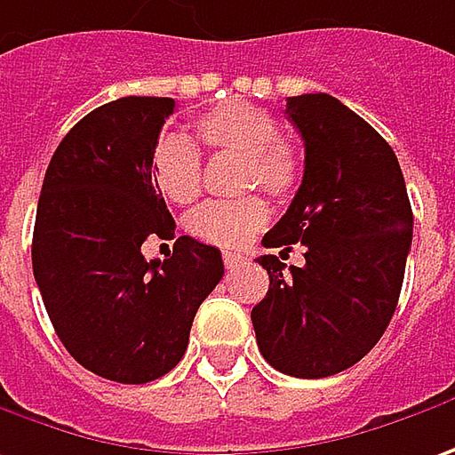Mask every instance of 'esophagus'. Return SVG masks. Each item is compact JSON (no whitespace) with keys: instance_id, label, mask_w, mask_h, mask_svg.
Returning a JSON list of instances; mask_svg holds the SVG:
<instances>
[{"instance_id":"obj_1","label":"esophagus","mask_w":455,"mask_h":455,"mask_svg":"<svg viewBox=\"0 0 455 455\" xmlns=\"http://www.w3.org/2000/svg\"><path fill=\"white\" fill-rule=\"evenodd\" d=\"M242 259H244V257H242L239 251H224V265H227V269H234Z\"/></svg>"}]
</instances>
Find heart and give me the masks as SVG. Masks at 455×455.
<instances>
[{"label": "heart", "instance_id": "1", "mask_svg": "<svg viewBox=\"0 0 455 455\" xmlns=\"http://www.w3.org/2000/svg\"><path fill=\"white\" fill-rule=\"evenodd\" d=\"M196 140L208 149L242 155V188H262L290 198L300 186L303 163L295 148L280 140L277 119L262 107L228 101L196 122ZM152 178L172 204H190L201 193V152L186 134H165L152 149ZM269 221L265 198L206 201L188 216V231L216 247H242Z\"/></svg>", "mask_w": 455, "mask_h": 455}]
</instances>
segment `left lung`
I'll use <instances>...</instances> for the list:
<instances>
[{
  "label": "left lung",
  "instance_id": "1",
  "mask_svg": "<svg viewBox=\"0 0 455 455\" xmlns=\"http://www.w3.org/2000/svg\"><path fill=\"white\" fill-rule=\"evenodd\" d=\"M306 142L303 183L265 247L303 244L306 265L265 254L267 295L251 307L267 364L290 377L339 374L374 348L400 300L412 208L392 148L328 93L287 99ZM280 251V254H283Z\"/></svg>",
  "mask_w": 455,
  "mask_h": 455
}]
</instances>
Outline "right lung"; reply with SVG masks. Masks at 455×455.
<instances>
[{"mask_svg": "<svg viewBox=\"0 0 455 455\" xmlns=\"http://www.w3.org/2000/svg\"><path fill=\"white\" fill-rule=\"evenodd\" d=\"M172 99L124 96L86 114L50 160L32 272L58 339L89 371L145 385L178 364L196 310L224 277L221 251L180 236L145 259L148 236L175 221L152 180V149Z\"/></svg>", "mask_w": 455, "mask_h": 455, "instance_id": "obj_1", "label": "right lung"}]
</instances>
